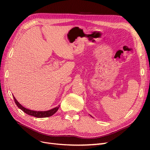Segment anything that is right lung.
<instances>
[{
  "instance_id": "right-lung-1",
  "label": "right lung",
  "mask_w": 150,
  "mask_h": 150,
  "mask_svg": "<svg viewBox=\"0 0 150 150\" xmlns=\"http://www.w3.org/2000/svg\"><path fill=\"white\" fill-rule=\"evenodd\" d=\"M13 99H14V101L16 104V105L17 106V107L20 108L21 110L23 111L26 114H28V115L30 116H33L36 117H49L52 116L54 114L57 112V111L58 110L59 107V106H57L56 108H54L53 109H51V110L49 111H33V110H28V109L25 108L24 107L22 106L20 103H19L16 99L15 98L14 96H13Z\"/></svg>"
}]
</instances>
